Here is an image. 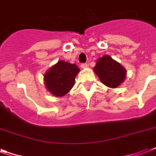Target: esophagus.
Instances as JSON below:
<instances>
[{
	"instance_id": "34e87169",
	"label": "esophagus",
	"mask_w": 156,
	"mask_h": 156,
	"mask_svg": "<svg viewBox=\"0 0 156 156\" xmlns=\"http://www.w3.org/2000/svg\"><path fill=\"white\" fill-rule=\"evenodd\" d=\"M81 67L83 69H87L88 67V65L87 63H83L81 64Z\"/></svg>"
}]
</instances>
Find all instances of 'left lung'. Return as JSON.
Masks as SVG:
<instances>
[{
	"instance_id": "8db88e82",
	"label": "left lung",
	"mask_w": 156,
	"mask_h": 156,
	"mask_svg": "<svg viewBox=\"0 0 156 156\" xmlns=\"http://www.w3.org/2000/svg\"><path fill=\"white\" fill-rule=\"evenodd\" d=\"M94 72L101 83L111 88L119 87L126 76V69L108 55H104L98 59L94 67Z\"/></svg>"
}]
</instances>
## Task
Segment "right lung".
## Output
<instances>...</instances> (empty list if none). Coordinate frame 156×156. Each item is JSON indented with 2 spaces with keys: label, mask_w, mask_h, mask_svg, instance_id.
I'll use <instances>...</instances> for the list:
<instances>
[{
  "label": "right lung",
  "mask_w": 156,
  "mask_h": 156,
  "mask_svg": "<svg viewBox=\"0 0 156 156\" xmlns=\"http://www.w3.org/2000/svg\"><path fill=\"white\" fill-rule=\"evenodd\" d=\"M79 71L75 64L59 61L45 73V87L56 97L64 96L73 87L75 77Z\"/></svg>",
  "instance_id": "add662e5"
}]
</instances>
